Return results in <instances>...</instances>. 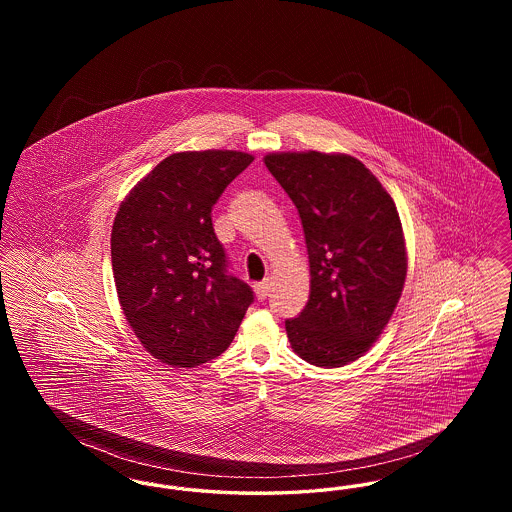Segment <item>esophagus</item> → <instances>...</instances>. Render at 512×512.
Listing matches in <instances>:
<instances>
[{"instance_id": "1", "label": "esophagus", "mask_w": 512, "mask_h": 512, "mask_svg": "<svg viewBox=\"0 0 512 512\" xmlns=\"http://www.w3.org/2000/svg\"><path fill=\"white\" fill-rule=\"evenodd\" d=\"M268 292H270V284L268 282H261V284H255V293H257V299H261V301H265L268 297Z\"/></svg>"}]
</instances>
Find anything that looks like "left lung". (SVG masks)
<instances>
[{
    "mask_svg": "<svg viewBox=\"0 0 512 512\" xmlns=\"http://www.w3.org/2000/svg\"><path fill=\"white\" fill-rule=\"evenodd\" d=\"M265 165L297 207L311 267L309 301L286 320L288 340L311 365H347L378 340L403 292L395 203L351 155L270 153Z\"/></svg>",
    "mask_w": 512,
    "mask_h": 512,
    "instance_id": "1",
    "label": "left lung"
}]
</instances>
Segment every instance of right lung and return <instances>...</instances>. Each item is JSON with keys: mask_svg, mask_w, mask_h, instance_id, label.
<instances>
[{"mask_svg": "<svg viewBox=\"0 0 512 512\" xmlns=\"http://www.w3.org/2000/svg\"><path fill=\"white\" fill-rule=\"evenodd\" d=\"M253 155L182 151L163 159L119 207L111 259L122 313L147 351L203 365L234 340L253 290L228 272L211 209Z\"/></svg>", "mask_w": 512, "mask_h": 512, "instance_id": "right-lung-1", "label": "right lung"}]
</instances>
